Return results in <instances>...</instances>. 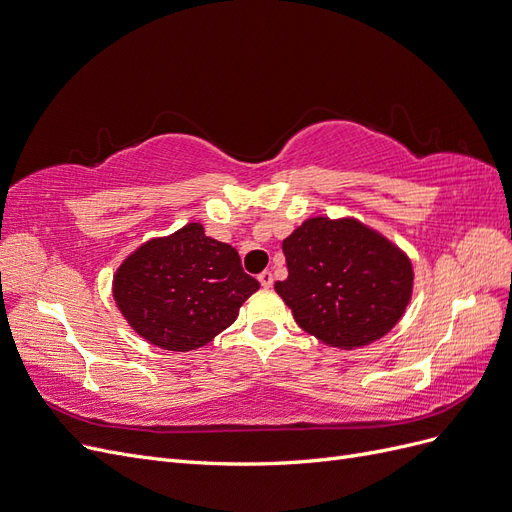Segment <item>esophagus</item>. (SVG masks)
<instances>
[{
    "instance_id": "1",
    "label": "esophagus",
    "mask_w": 512,
    "mask_h": 512,
    "mask_svg": "<svg viewBox=\"0 0 512 512\" xmlns=\"http://www.w3.org/2000/svg\"><path fill=\"white\" fill-rule=\"evenodd\" d=\"M259 282H261V287H266V289H270V287L274 285V276H272V272H270V270H266V272H261V274H259Z\"/></svg>"
}]
</instances>
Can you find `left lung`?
<instances>
[{
    "instance_id": "obj_1",
    "label": "left lung",
    "mask_w": 512,
    "mask_h": 512,
    "mask_svg": "<svg viewBox=\"0 0 512 512\" xmlns=\"http://www.w3.org/2000/svg\"><path fill=\"white\" fill-rule=\"evenodd\" d=\"M282 253L289 278L274 289L295 323L327 346H367L405 314L411 261L361 221L312 217L285 238Z\"/></svg>"
}]
</instances>
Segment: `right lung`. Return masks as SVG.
Returning a JSON list of instances; mask_svg holds the SVG:
<instances>
[{
    "label": "right lung",
    "mask_w": 512,
    "mask_h": 512,
    "mask_svg": "<svg viewBox=\"0 0 512 512\" xmlns=\"http://www.w3.org/2000/svg\"><path fill=\"white\" fill-rule=\"evenodd\" d=\"M257 289L234 246L208 238L200 223L147 240L113 276V299L128 325L173 352L206 346Z\"/></svg>",
    "instance_id": "obj_1"
}]
</instances>
